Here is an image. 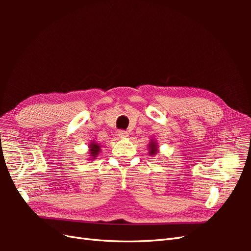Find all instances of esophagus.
<instances>
[{"instance_id": "1", "label": "esophagus", "mask_w": 251, "mask_h": 251, "mask_svg": "<svg viewBox=\"0 0 251 251\" xmlns=\"http://www.w3.org/2000/svg\"><path fill=\"white\" fill-rule=\"evenodd\" d=\"M118 137L119 138H126L127 136H128V133L126 132V131H124V130H120V131H118Z\"/></svg>"}]
</instances>
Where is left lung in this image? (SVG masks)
Listing matches in <instances>:
<instances>
[{
  "instance_id": "obj_1",
  "label": "left lung",
  "mask_w": 251,
  "mask_h": 251,
  "mask_svg": "<svg viewBox=\"0 0 251 251\" xmlns=\"http://www.w3.org/2000/svg\"><path fill=\"white\" fill-rule=\"evenodd\" d=\"M149 154L151 156H155L157 153H158V144L155 140L151 139L150 144H149Z\"/></svg>"
}]
</instances>
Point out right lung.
<instances>
[{
    "mask_svg": "<svg viewBox=\"0 0 251 251\" xmlns=\"http://www.w3.org/2000/svg\"><path fill=\"white\" fill-rule=\"evenodd\" d=\"M89 148H90V151H89V156H90V160H93L97 157V155L100 153V146L98 143L92 141L89 144Z\"/></svg>",
    "mask_w": 251,
    "mask_h": 251,
    "instance_id": "1",
    "label": "right lung"
}]
</instances>
